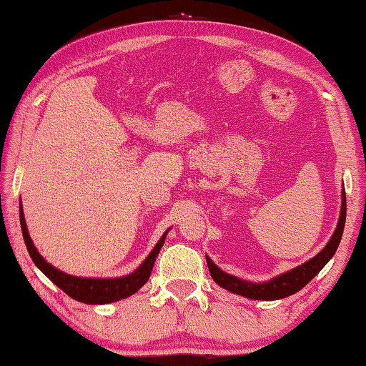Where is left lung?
I'll return each mask as SVG.
<instances>
[{"instance_id": "left-lung-1", "label": "left lung", "mask_w": 366, "mask_h": 366, "mask_svg": "<svg viewBox=\"0 0 366 366\" xmlns=\"http://www.w3.org/2000/svg\"><path fill=\"white\" fill-rule=\"evenodd\" d=\"M345 224H346V192H345V185H342L338 225H336L332 238L328 239L325 247L322 249L316 257H312L311 260L298 264V267L285 271V273L277 274L273 279H269V281H263V282H250V281H244V279L241 277H236L233 274H228L225 271H222L217 264L206 255L207 268H209L211 277L216 281V284H219L220 287H224L228 292L236 293V295L246 297L250 300H263V302H273V300L290 297L298 290H302L305 285L310 282L314 276H317L319 271L324 268L328 262H330V259L335 255L336 249H338L341 242V236H342V232H345Z\"/></svg>"}]
</instances>
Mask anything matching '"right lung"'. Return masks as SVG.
<instances>
[{
	"label": "right lung",
	"instance_id": "obj_1",
	"mask_svg": "<svg viewBox=\"0 0 366 366\" xmlns=\"http://www.w3.org/2000/svg\"><path fill=\"white\" fill-rule=\"evenodd\" d=\"M19 216H20V227H21V234H24V241L28 249V254H30L31 260L34 262L36 267H38L42 273H44L50 281H52L56 287H60L66 295L71 298L77 300L81 303L87 305H107L119 302V300L128 298L133 293L138 292L142 285L149 281V276L152 273L154 263L157 255H159L160 249L167 238V232L162 234V238L157 242L155 247L150 250V254L146 257V260L142 262L138 268H136L133 273L120 277H81V276H73L66 274L64 271L55 268L54 264H50L44 257H42L33 241L30 238V233H28L26 222L24 216V207H21V202L19 203Z\"/></svg>",
	"mask_w": 366,
	"mask_h": 366
}]
</instances>
